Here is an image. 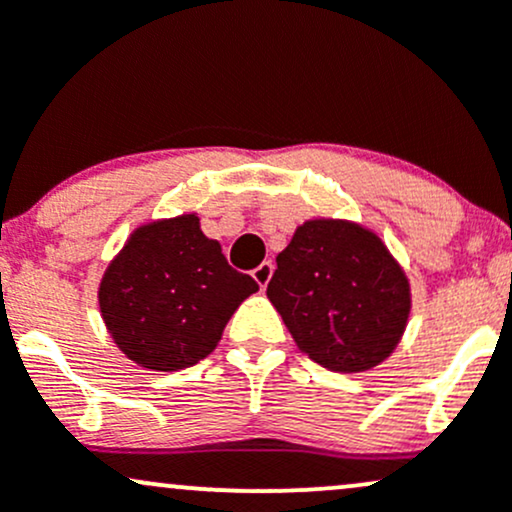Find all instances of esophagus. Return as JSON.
Returning a JSON list of instances; mask_svg holds the SVG:
<instances>
[{
	"label": "esophagus",
	"instance_id": "obj_1",
	"mask_svg": "<svg viewBox=\"0 0 512 512\" xmlns=\"http://www.w3.org/2000/svg\"><path fill=\"white\" fill-rule=\"evenodd\" d=\"M272 274H274V264L272 262H262L260 267H257L255 272H252V279H255L257 284H260V289H267V284H269V279H272Z\"/></svg>",
	"mask_w": 512,
	"mask_h": 512
}]
</instances>
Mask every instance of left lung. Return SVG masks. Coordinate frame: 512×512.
Returning a JSON list of instances; mask_svg holds the SVG:
<instances>
[{
    "mask_svg": "<svg viewBox=\"0 0 512 512\" xmlns=\"http://www.w3.org/2000/svg\"><path fill=\"white\" fill-rule=\"evenodd\" d=\"M267 298L322 368L363 373L402 342L411 284L383 238L346 219H308L276 255Z\"/></svg>",
    "mask_w": 512,
    "mask_h": 512,
    "instance_id": "8db88e82",
    "label": "left lung"
}]
</instances>
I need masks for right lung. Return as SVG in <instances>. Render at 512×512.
<instances>
[{
  "label": "right lung",
  "instance_id": "right-lung-1",
  "mask_svg": "<svg viewBox=\"0 0 512 512\" xmlns=\"http://www.w3.org/2000/svg\"><path fill=\"white\" fill-rule=\"evenodd\" d=\"M255 279L226 262L197 211L134 228L98 284V308L117 349L149 370L195 366L221 342Z\"/></svg>",
  "mask_w": 512,
  "mask_h": 512
}]
</instances>
